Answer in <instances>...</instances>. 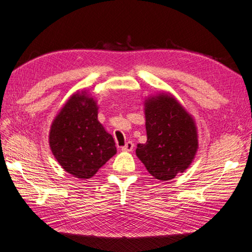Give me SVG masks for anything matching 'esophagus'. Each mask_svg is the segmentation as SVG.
<instances>
[{"label": "esophagus", "instance_id": "esophagus-1", "mask_svg": "<svg viewBox=\"0 0 252 252\" xmlns=\"http://www.w3.org/2000/svg\"><path fill=\"white\" fill-rule=\"evenodd\" d=\"M133 148H134V144H133V142H131V141H127L125 146H123L121 149L123 151H132L133 150Z\"/></svg>", "mask_w": 252, "mask_h": 252}]
</instances>
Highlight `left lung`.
I'll return each instance as SVG.
<instances>
[{"mask_svg":"<svg viewBox=\"0 0 252 252\" xmlns=\"http://www.w3.org/2000/svg\"><path fill=\"white\" fill-rule=\"evenodd\" d=\"M148 140L136 147V157L149 173L169 181L189 168L198 150L197 127L192 117L168 93L144 102Z\"/></svg>","mask_w":252,"mask_h":252,"instance_id":"8db88e82","label":"left lung"}]
</instances>
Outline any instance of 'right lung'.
<instances>
[{
  "instance_id": "add662e5",
  "label": "right lung",
  "mask_w": 252,
  "mask_h": 252,
  "mask_svg": "<svg viewBox=\"0 0 252 252\" xmlns=\"http://www.w3.org/2000/svg\"><path fill=\"white\" fill-rule=\"evenodd\" d=\"M50 148L60 165L72 176L90 179L117 153L112 135L97 121L93 97L76 92L55 117Z\"/></svg>"
}]
</instances>
